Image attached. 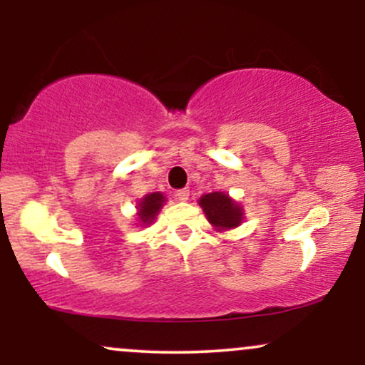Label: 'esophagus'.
I'll return each instance as SVG.
<instances>
[{
	"mask_svg": "<svg viewBox=\"0 0 365 365\" xmlns=\"http://www.w3.org/2000/svg\"><path fill=\"white\" fill-rule=\"evenodd\" d=\"M188 197H190V190L188 188H182V190L177 192V199L182 200V202H187Z\"/></svg>",
	"mask_w": 365,
	"mask_h": 365,
	"instance_id": "esophagus-1",
	"label": "esophagus"
}]
</instances>
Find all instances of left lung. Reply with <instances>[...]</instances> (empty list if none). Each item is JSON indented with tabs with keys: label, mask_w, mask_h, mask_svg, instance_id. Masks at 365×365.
I'll use <instances>...</instances> for the list:
<instances>
[{
	"label": "left lung",
	"mask_w": 365,
	"mask_h": 365,
	"mask_svg": "<svg viewBox=\"0 0 365 365\" xmlns=\"http://www.w3.org/2000/svg\"><path fill=\"white\" fill-rule=\"evenodd\" d=\"M199 206L202 207L207 221L215 226L216 232H228L244 223V207L225 192H211L200 197Z\"/></svg>",
	"instance_id": "1"
}]
</instances>
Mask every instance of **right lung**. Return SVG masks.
<instances>
[{
    "label": "right lung",
    "instance_id": "add662e5",
    "mask_svg": "<svg viewBox=\"0 0 365 365\" xmlns=\"http://www.w3.org/2000/svg\"><path fill=\"white\" fill-rule=\"evenodd\" d=\"M166 202V197L161 192H153V194L144 195L137 202V225L149 226L156 221V217Z\"/></svg>",
    "mask_w": 365,
    "mask_h": 365
}]
</instances>
